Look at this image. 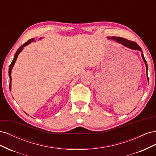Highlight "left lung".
I'll return each instance as SVG.
<instances>
[{
  "label": "left lung",
  "mask_w": 156,
  "mask_h": 156,
  "mask_svg": "<svg viewBox=\"0 0 156 156\" xmlns=\"http://www.w3.org/2000/svg\"><path fill=\"white\" fill-rule=\"evenodd\" d=\"M109 39H113L116 40V41L119 42V43L122 44L123 45L127 47V48H129L130 49H135V50H139L140 51L142 52V57L143 58V60L144 62L146 64V74H147V78H148V81H149V79H148V64H147V62H146V61L144 58V55L143 54V51L142 49H141L140 47L136 43V42L135 41H131V40H127L126 38H124V37H116V36H112V37H108Z\"/></svg>",
  "instance_id": "left-lung-1"
}]
</instances>
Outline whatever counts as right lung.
Returning a JSON list of instances; mask_svg holds the SVG:
<instances>
[{
    "mask_svg": "<svg viewBox=\"0 0 156 156\" xmlns=\"http://www.w3.org/2000/svg\"><path fill=\"white\" fill-rule=\"evenodd\" d=\"M34 40V38H32V39L29 40L27 42H25V43L24 44H23V45L20 47V48L17 49V51H16V54H15V56H14V58H13V60H12V62L11 64L10 65V67H9V72H8V73H9V77H10V90H11V81H12L11 72H12V68H13V65H14V63L16 62V60H17V56H18L19 54H20V53L22 51V49H23V48H24L25 46L27 45L28 44H29L30 43H31V42L33 41Z\"/></svg>",
    "mask_w": 156,
    "mask_h": 156,
    "instance_id": "1",
    "label": "right lung"
}]
</instances>
